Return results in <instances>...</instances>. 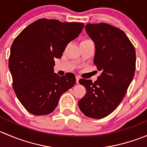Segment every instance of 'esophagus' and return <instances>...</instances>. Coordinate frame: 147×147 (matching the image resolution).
<instances>
[{"label": "esophagus", "mask_w": 147, "mask_h": 147, "mask_svg": "<svg viewBox=\"0 0 147 147\" xmlns=\"http://www.w3.org/2000/svg\"><path fill=\"white\" fill-rule=\"evenodd\" d=\"M79 80H80V78H79V77L77 76L76 77V82L78 83H78H79Z\"/></svg>", "instance_id": "34e87169"}]
</instances>
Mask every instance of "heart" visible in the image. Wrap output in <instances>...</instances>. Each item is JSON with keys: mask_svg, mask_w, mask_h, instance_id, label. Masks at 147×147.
Listing matches in <instances>:
<instances>
[{"mask_svg": "<svg viewBox=\"0 0 147 147\" xmlns=\"http://www.w3.org/2000/svg\"><path fill=\"white\" fill-rule=\"evenodd\" d=\"M87 41H90V40H83L82 42H87Z\"/></svg>", "mask_w": 147, "mask_h": 147, "instance_id": "1", "label": "heart"}]
</instances>
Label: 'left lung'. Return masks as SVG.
Masks as SVG:
<instances>
[{"label":"left lung","mask_w":147,"mask_h":147,"mask_svg":"<svg viewBox=\"0 0 147 147\" xmlns=\"http://www.w3.org/2000/svg\"><path fill=\"white\" fill-rule=\"evenodd\" d=\"M85 30L95 44L94 63L102 74L94 82L80 80L86 94L78 106L85 116L101 119L117 107L127 93L136 69L135 49L124 31L107 23H87Z\"/></svg>","instance_id":"1"}]
</instances>
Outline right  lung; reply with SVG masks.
<instances>
[{
	"mask_svg": "<svg viewBox=\"0 0 147 147\" xmlns=\"http://www.w3.org/2000/svg\"><path fill=\"white\" fill-rule=\"evenodd\" d=\"M82 23L41 18L26 27L10 47L8 60L13 87L30 113L46 115L54 111L60 97L75 84L73 74L54 72L55 58H60L67 44L82 32Z\"/></svg>",
	"mask_w": 147,
	"mask_h": 147,
	"instance_id": "1",
	"label": "right lung"
}]
</instances>
